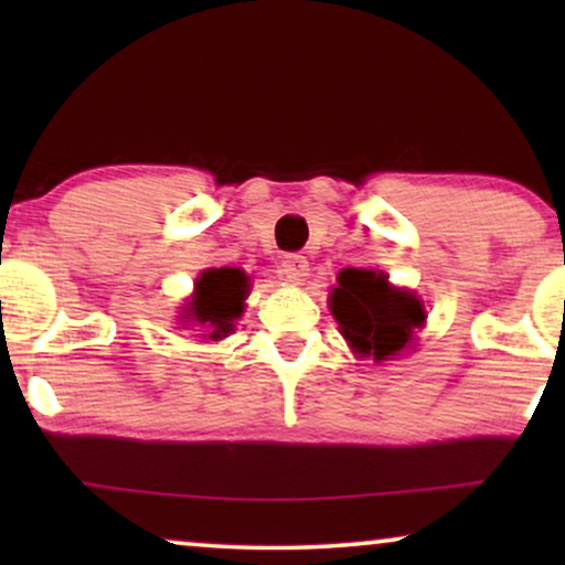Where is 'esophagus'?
<instances>
[{
    "mask_svg": "<svg viewBox=\"0 0 565 565\" xmlns=\"http://www.w3.org/2000/svg\"><path fill=\"white\" fill-rule=\"evenodd\" d=\"M280 267H282V275L292 282H300L308 275V259L303 254H285Z\"/></svg>",
    "mask_w": 565,
    "mask_h": 565,
    "instance_id": "34e87169",
    "label": "esophagus"
}]
</instances>
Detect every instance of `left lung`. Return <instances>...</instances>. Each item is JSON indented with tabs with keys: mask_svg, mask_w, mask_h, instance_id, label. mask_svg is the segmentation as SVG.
Returning <instances> with one entry per match:
<instances>
[{
	"mask_svg": "<svg viewBox=\"0 0 565 565\" xmlns=\"http://www.w3.org/2000/svg\"><path fill=\"white\" fill-rule=\"evenodd\" d=\"M331 313L347 342L362 358L388 360L412 342L427 313L412 292L396 290L375 269H344L339 288L331 292Z\"/></svg>",
	"mask_w": 565,
	"mask_h": 565,
	"instance_id": "8db88e82",
	"label": "left lung"
}]
</instances>
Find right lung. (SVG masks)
<instances>
[{
  "label": "right lung",
  "instance_id": "1",
  "mask_svg": "<svg viewBox=\"0 0 565 565\" xmlns=\"http://www.w3.org/2000/svg\"><path fill=\"white\" fill-rule=\"evenodd\" d=\"M246 275L236 267L207 269L195 285L190 308H184L192 321L200 323L211 339L226 337L234 329V319L244 311V298L249 292Z\"/></svg>",
  "mask_w": 565,
  "mask_h": 565
}]
</instances>
